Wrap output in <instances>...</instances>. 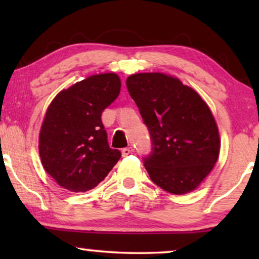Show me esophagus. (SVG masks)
<instances>
[{
  "label": "esophagus",
  "mask_w": 259,
  "mask_h": 259,
  "mask_svg": "<svg viewBox=\"0 0 259 259\" xmlns=\"http://www.w3.org/2000/svg\"><path fill=\"white\" fill-rule=\"evenodd\" d=\"M132 152H133L132 147H126V148H122V150H121V154H122V157H127V155L132 153Z\"/></svg>",
  "instance_id": "34e87169"
}]
</instances>
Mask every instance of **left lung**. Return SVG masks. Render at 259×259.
I'll list each match as a JSON object with an SVG mask.
<instances>
[{
  "label": "left lung",
  "instance_id": "obj_1",
  "mask_svg": "<svg viewBox=\"0 0 259 259\" xmlns=\"http://www.w3.org/2000/svg\"><path fill=\"white\" fill-rule=\"evenodd\" d=\"M126 84L152 138L153 151L144 159L151 180L172 194L192 192L221 151L210 107L193 88L164 73L132 74Z\"/></svg>",
  "mask_w": 259,
  "mask_h": 259
}]
</instances>
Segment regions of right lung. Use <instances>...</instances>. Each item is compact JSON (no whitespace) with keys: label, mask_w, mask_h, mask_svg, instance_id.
Returning <instances> with one entry per match:
<instances>
[{"label":"right lung","mask_w":259,"mask_h":259,"mask_svg":"<svg viewBox=\"0 0 259 259\" xmlns=\"http://www.w3.org/2000/svg\"><path fill=\"white\" fill-rule=\"evenodd\" d=\"M120 88L118 74H95L62 90L48 106L38 153L46 172L63 189H94L121 157L109 148L101 122V113L118 98Z\"/></svg>","instance_id":"obj_1"}]
</instances>
